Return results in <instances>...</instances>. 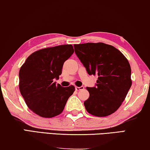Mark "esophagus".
Here are the masks:
<instances>
[{
	"label": "esophagus",
	"mask_w": 150,
	"mask_h": 150,
	"mask_svg": "<svg viewBox=\"0 0 150 150\" xmlns=\"http://www.w3.org/2000/svg\"><path fill=\"white\" fill-rule=\"evenodd\" d=\"M75 89H76V91H80V90H83L84 89V86H80V87H79V86H76Z\"/></svg>",
	"instance_id": "esophagus-1"
}]
</instances>
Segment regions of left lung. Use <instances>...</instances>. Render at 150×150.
<instances>
[{
	"instance_id": "1",
	"label": "left lung",
	"mask_w": 150,
	"mask_h": 150,
	"mask_svg": "<svg viewBox=\"0 0 150 150\" xmlns=\"http://www.w3.org/2000/svg\"><path fill=\"white\" fill-rule=\"evenodd\" d=\"M75 53L89 75L98 76L94 87H86L84 102L89 114L104 117L113 114L131 88V69L127 58L112 45L103 42L74 45Z\"/></svg>"
}]
</instances>
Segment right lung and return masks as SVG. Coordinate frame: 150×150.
<instances>
[{
    "label": "right lung",
    "instance_id": "add662e5",
    "mask_svg": "<svg viewBox=\"0 0 150 150\" xmlns=\"http://www.w3.org/2000/svg\"><path fill=\"white\" fill-rule=\"evenodd\" d=\"M71 45L38 50L31 54L19 73V91L28 107L43 118L60 114L75 91L72 85L56 84L64 62L74 53Z\"/></svg>",
    "mask_w": 150,
    "mask_h": 150
}]
</instances>
